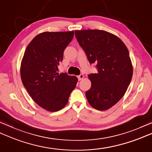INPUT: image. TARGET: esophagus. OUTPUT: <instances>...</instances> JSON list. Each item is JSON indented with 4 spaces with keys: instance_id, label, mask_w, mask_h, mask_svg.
<instances>
[{
    "instance_id": "34e87169",
    "label": "esophagus",
    "mask_w": 152,
    "mask_h": 152,
    "mask_svg": "<svg viewBox=\"0 0 152 152\" xmlns=\"http://www.w3.org/2000/svg\"><path fill=\"white\" fill-rule=\"evenodd\" d=\"M83 77H84V76H83V74H80L79 76H78V80H82V79L83 78Z\"/></svg>"
}]
</instances>
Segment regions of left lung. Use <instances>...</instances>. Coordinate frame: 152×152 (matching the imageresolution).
Listing matches in <instances>:
<instances>
[{
  "label": "left lung",
  "mask_w": 152,
  "mask_h": 152,
  "mask_svg": "<svg viewBox=\"0 0 152 152\" xmlns=\"http://www.w3.org/2000/svg\"><path fill=\"white\" fill-rule=\"evenodd\" d=\"M75 36L97 73L88 74L91 87L86 92L88 102L98 110L115 104L127 91L133 76L128 49L115 36L102 30L75 31Z\"/></svg>",
  "instance_id": "obj_1"
}]
</instances>
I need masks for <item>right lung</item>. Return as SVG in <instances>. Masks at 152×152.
I'll return each instance as SVG.
<instances>
[{
    "mask_svg": "<svg viewBox=\"0 0 152 152\" xmlns=\"http://www.w3.org/2000/svg\"><path fill=\"white\" fill-rule=\"evenodd\" d=\"M73 37L74 31L40 33L28 44L22 59L23 84L34 102L48 111L63 108L78 82L76 76L57 72Z\"/></svg>",
    "mask_w": 152,
    "mask_h": 152,
    "instance_id": "obj_1",
    "label": "right lung"
}]
</instances>
